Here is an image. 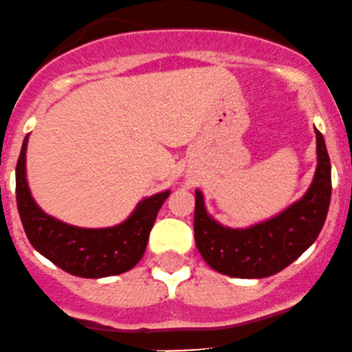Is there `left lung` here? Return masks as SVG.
<instances>
[{
    "label": "left lung",
    "mask_w": 352,
    "mask_h": 352,
    "mask_svg": "<svg viewBox=\"0 0 352 352\" xmlns=\"http://www.w3.org/2000/svg\"><path fill=\"white\" fill-rule=\"evenodd\" d=\"M317 133V172L303 197L281 214L247 230H232L206 212L204 197L196 190L194 236L202 258L214 271L232 278L261 279L296 261L317 240L327 218L332 179L324 136Z\"/></svg>",
    "instance_id": "8db88e82"
}]
</instances>
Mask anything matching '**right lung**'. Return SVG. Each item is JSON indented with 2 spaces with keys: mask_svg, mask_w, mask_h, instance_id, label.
Wrapping results in <instances>:
<instances>
[{
  "mask_svg": "<svg viewBox=\"0 0 352 352\" xmlns=\"http://www.w3.org/2000/svg\"><path fill=\"white\" fill-rule=\"evenodd\" d=\"M25 136L16 162V206L28 242L63 271L80 278H105L133 269L146 250L148 236L170 190L143 199L133 214L112 228H78L45 214L25 179Z\"/></svg>",
  "mask_w": 352,
  "mask_h": 352,
  "instance_id": "obj_1",
  "label": "right lung"
}]
</instances>
